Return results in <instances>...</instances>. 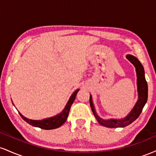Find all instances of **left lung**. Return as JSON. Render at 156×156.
Segmentation results:
<instances>
[{
    "mask_svg": "<svg viewBox=\"0 0 156 156\" xmlns=\"http://www.w3.org/2000/svg\"><path fill=\"white\" fill-rule=\"evenodd\" d=\"M126 58L136 67L137 76L138 96H139L136 103L134 105V107L131 110V112L129 113V114H128V116H126L125 118L121 119H102V118L98 115L95 109H94V105L93 104L92 95H90V98H89V103H90L91 108H92L93 114L95 117L96 119L101 125L107 127V128H123V127H126L127 125L131 124L140 115L141 112H142V109L144 108V105L146 104L147 101L148 87L147 83L145 79V76H144V67L141 65L140 62L138 60V58H136L133 55H127Z\"/></svg>",
    "mask_w": 156,
    "mask_h": 156,
    "instance_id": "left-lung-1",
    "label": "left lung"
}]
</instances>
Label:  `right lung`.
<instances>
[{"mask_svg":"<svg viewBox=\"0 0 156 156\" xmlns=\"http://www.w3.org/2000/svg\"><path fill=\"white\" fill-rule=\"evenodd\" d=\"M79 89H77L73 92V94L71 95L69 98V101H68L67 105H66L65 108H64V110L62 111L60 114H57L56 116H54L53 117L47 118V119H42V120H33V119H28V118L25 117L24 116L22 115L19 112L20 115L21 116V117L24 119L26 122H28V124H30L32 126L37 127V128H40L44 130H52L55 129V128H59L60 126H62V125L65 122L68 117V114H69V109L72 104L74 102L75 99H76V97L77 95V93L78 92Z\"/></svg>","mask_w":156,"mask_h":156,"instance_id":"add662e5","label":"right lung"}]
</instances>
